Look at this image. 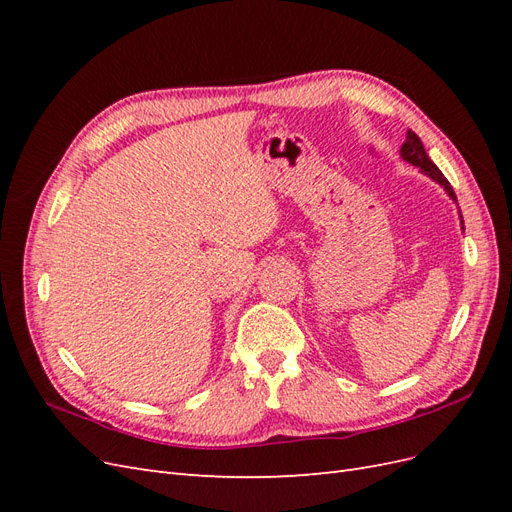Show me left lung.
<instances>
[{
	"label": "left lung",
	"mask_w": 512,
	"mask_h": 512,
	"mask_svg": "<svg viewBox=\"0 0 512 512\" xmlns=\"http://www.w3.org/2000/svg\"><path fill=\"white\" fill-rule=\"evenodd\" d=\"M401 158H404L406 162H410L412 166H418L423 170L425 175H429L433 181H438L442 188L446 190V194L451 196L455 203H457V196H455V192H453V188H451V183L446 181V177L440 173V168L433 164L431 160H429V156H427V151H425V147H423V143H421V138H418L412 130H408V134H406V143L401 145ZM461 226H463V220H461Z\"/></svg>",
	"instance_id": "obj_1"
}]
</instances>
